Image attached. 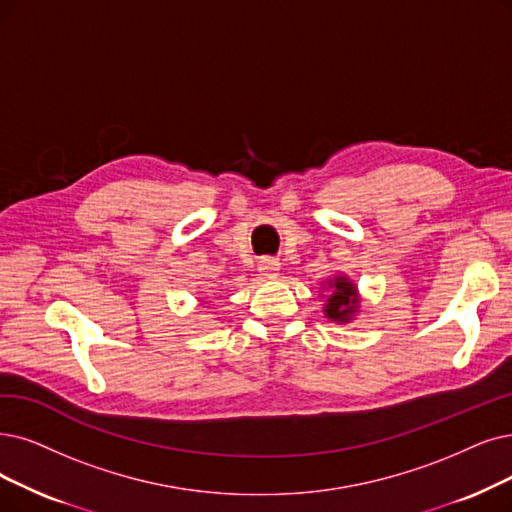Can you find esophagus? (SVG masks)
<instances>
[{
    "label": "esophagus",
    "mask_w": 512,
    "mask_h": 512,
    "mask_svg": "<svg viewBox=\"0 0 512 512\" xmlns=\"http://www.w3.org/2000/svg\"><path fill=\"white\" fill-rule=\"evenodd\" d=\"M281 271V262L277 258H260L258 262V273L267 279L277 277Z\"/></svg>",
    "instance_id": "esophagus-1"
}]
</instances>
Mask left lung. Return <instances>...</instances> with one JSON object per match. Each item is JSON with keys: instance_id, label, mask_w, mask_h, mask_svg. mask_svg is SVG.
Here are the masks:
<instances>
[{"instance_id": "1", "label": "left lung", "mask_w": 512, "mask_h": 512, "mask_svg": "<svg viewBox=\"0 0 512 512\" xmlns=\"http://www.w3.org/2000/svg\"><path fill=\"white\" fill-rule=\"evenodd\" d=\"M321 288L323 290L327 288L332 292L327 294L323 304V315L327 319L334 323H349L355 319V315L359 313L361 296H359L357 285L349 277L334 275L330 279H325V283H321Z\"/></svg>"}]
</instances>
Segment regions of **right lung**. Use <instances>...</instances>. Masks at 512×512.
<instances>
[{
    "label": "right lung",
    "mask_w": 512,
    "mask_h": 512,
    "mask_svg": "<svg viewBox=\"0 0 512 512\" xmlns=\"http://www.w3.org/2000/svg\"><path fill=\"white\" fill-rule=\"evenodd\" d=\"M201 304H206V302H201Z\"/></svg>",
    "instance_id": "obj_1"
}]
</instances>
